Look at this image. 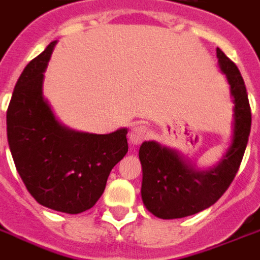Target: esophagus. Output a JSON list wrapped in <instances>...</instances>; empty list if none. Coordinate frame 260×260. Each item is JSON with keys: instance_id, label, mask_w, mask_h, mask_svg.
<instances>
[{"instance_id": "34e87169", "label": "esophagus", "mask_w": 260, "mask_h": 260, "mask_svg": "<svg viewBox=\"0 0 260 260\" xmlns=\"http://www.w3.org/2000/svg\"><path fill=\"white\" fill-rule=\"evenodd\" d=\"M146 134H148V128L145 127L144 124H136V126L132 128L130 134H128L130 144L140 145L141 142L146 138Z\"/></svg>"}]
</instances>
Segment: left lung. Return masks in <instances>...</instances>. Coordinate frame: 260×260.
Listing matches in <instances>:
<instances>
[{
    "label": "left lung",
    "mask_w": 260,
    "mask_h": 260,
    "mask_svg": "<svg viewBox=\"0 0 260 260\" xmlns=\"http://www.w3.org/2000/svg\"><path fill=\"white\" fill-rule=\"evenodd\" d=\"M217 58L233 102L232 140L220 161L209 170H199L182 153L156 141L141 145V198L149 212L162 220L192 216L214 205L235 179L244 156L251 132V108L244 80L220 48Z\"/></svg>",
    "instance_id": "obj_1"
}]
</instances>
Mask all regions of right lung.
<instances>
[{
  "label": "right lung",
  "instance_id": "right-lung-1",
  "mask_svg": "<svg viewBox=\"0 0 260 260\" xmlns=\"http://www.w3.org/2000/svg\"><path fill=\"white\" fill-rule=\"evenodd\" d=\"M57 40L34 58L16 82L7 112L16 170L36 202L78 214L102 197L108 175L127 153V128L110 134L62 124L43 96L44 72Z\"/></svg>",
  "mask_w": 260,
  "mask_h": 260
}]
</instances>
